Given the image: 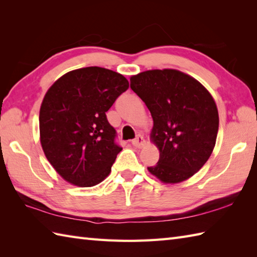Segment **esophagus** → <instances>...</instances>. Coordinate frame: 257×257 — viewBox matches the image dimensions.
<instances>
[{
    "instance_id": "esophagus-1",
    "label": "esophagus",
    "mask_w": 257,
    "mask_h": 257,
    "mask_svg": "<svg viewBox=\"0 0 257 257\" xmlns=\"http://www.w3.org/2000/svg\"><path fill=\"white\" fill-rule=\"evenodd\" d=\"M132 144H133L134 147H136V148H143L146 143H145V139H144L143 136L139 135L132 141Z\"/></svg>"
}]
</instances>
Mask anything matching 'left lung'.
<instances>
[{
  "label": "left lung",
  "mask_w": 257,
  "mask_h": 257,
  "mask_svg": "<svg viewBox=\"0 0 257 257\" xmlns=\"http://www.w3.org/2000/svg\"><path fill=\"white\" fill-rule=\"evenodd\" d=\"M130 87L151 112L150 140L160 152L148 171L163 183H180L205 165L215 147L219 111L199 80L177 69H151L130 77Z\"/></svg>",
  "instance_id": "obj_1"
}]
</instances>
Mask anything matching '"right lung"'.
Wrapping results in <instances>:
<instances>
[{
  "label": "right lung",
  "instance_id": "right-lung-1",
  "mask_svg": "<svg viewBox=\"0 0 257 257\" xmlns=\"http://www.w3.org/2000/svg\"><path fill=\"white\" fill-rule=\"evenodd\" d=\"M129 88L121 74L91 66L59 77L40 109V140L45 157L65 181L89 188L103 181L122 148L106 112Z\"/></svg>",
  "mask_w": 257,
  "mask_h": 257
}]
</instances>
